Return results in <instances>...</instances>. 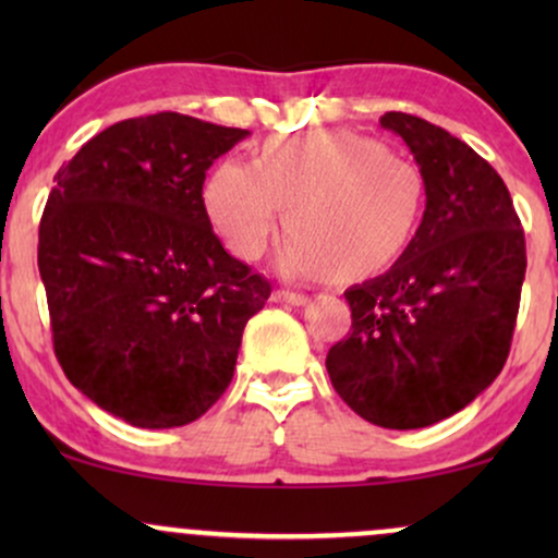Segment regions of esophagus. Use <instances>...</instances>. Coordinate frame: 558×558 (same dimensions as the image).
Masks as SVG:
<instances>
[{"label":"esophagus","mask_w":558,"mask_h":558,"mask_svg":"<svg viewBox=\"0 0 558 558\" xmlns=\"http://www.w3.org/2000/svg\"><path fill=\"white\" fill-rule=\"evenodd\" d=\"M272 301H278V304L301 306V304H306V296L299 291H286V288H278V291H272Z\"/></svg>","instance_id":"1"}]
</instances>
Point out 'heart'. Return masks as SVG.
Segmentation results:
<instances>
[{"instance_id":"heart-1","label":"heart","mask_w":558,"mask_h":558,"mask_svg":"<svg viewBox=\"0 0 558 558\" xmlns=\"http://www.w3.org/2000/svg\"><path fill=\"white\" fill-rule=\"evenodd\" d=\"M425 178L412 159L351 131H306L262 144L254 165L222 159L204 207L233 254L257 259L286 209L288 275L362 278L388 267L417 230Z\"/></svg>"}]
</instances>
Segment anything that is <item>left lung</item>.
Returning a JSON list of instances; mask_svg holds the SVG:
<instances>
[{
    "instance_id": "obj_1",
    "label": "left lung",
    "mask_w": 558,
    "mask_h": 558,
    "mask_svg": "<svg viewBox=\"0 0 558 558\" xmlns=\"http://www.w3.org/2000/svg\"><path fill=\"white\" fill-rule=\"evenodd\" d=\"M380 125L417 159L425 215L388 272L343 293L351 332L325 367L360 417L414 430L457 414L504 369L527 254L509 189L472 146L407 112Z\"/></svg>"
}]
</instances>
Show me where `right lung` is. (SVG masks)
<instances>
[{
  "instance_id": "obj_1",
  "label": "right lung",
  "mask_w": 558,
  "mask_h": 558,
  "mask_svg": "<svg viewBox=\"0 0 558 558\" xmlns=\"http://www.w3.org/2000/svg\"><path fill=\"white\" fill-rule=\"evenodd\" d=\"M248 131L178 112L96 133L57 170L38 226L54 354L96 407L136 427L202 417L233 380L270 280L222 248L204 178Z\"/></svg>"
}]
</instances>
